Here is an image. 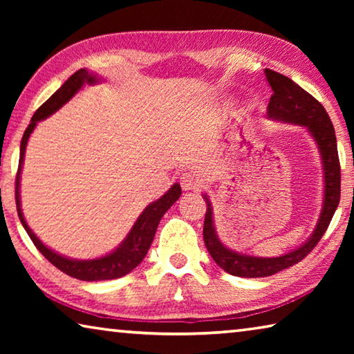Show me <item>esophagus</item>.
<instances>
[{
  "label": "esophagus",
  "mask_w": 354,
  "mask_h": 354,
  "mask_svg": "<svg viewBox=\"0 0 354 354\" xmlns=\"http://www.w3.org/2000/svg\"><path fill=\"white\" fill-rule=\"evenodd\" d=\"M179 183H181V187L184 190H195L201 187L203 179L200 178V175H196V173L187 171V173H183L181 178H179Z\"/></svg>",
  "instance_id": "34e87169"
}]
</instances>
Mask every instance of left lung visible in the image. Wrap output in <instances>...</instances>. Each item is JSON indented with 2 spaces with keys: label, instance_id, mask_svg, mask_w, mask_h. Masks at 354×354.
I'll return each instance as SVG.
<instances>
[{
  "label": "left lung",
  "instance_id": "1",
  "mask_svg": "<svg viewBox=\"0 0 354 354\" xmlns=\"http://www.w3.org/2000/svg\"><path fill=\"white\" fill-rule=\"evenodd\" d=\"M266 77L273 91L270 103L267 106L268 118L299 124V127L306 128L310 136L314 137L323 164L325 196H323V207L313 236L301 247L278 257H256L236 253V251L226 248L220 242L217 232H215L211 200L207 198L206 194L203 195L207 205L203 237H205L209 254L225 272L241 278L272 277V274L295 266V263L304 259L319 243L322 236L325 234L340 200V162L337 154V140H335L334 127L325 107L313 95L308 93L287 76L278 73V71L266 68Z\"/></svg>",
  "mask_w": 354,
  "mask_h": 354
}]
</instances>
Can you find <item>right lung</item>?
Segmentation results:
<instances>
[{"instance_id":"1","label":"right lung","mask_w":354,"mask_h":354,"mask_svg":"<svg viewBox=\"0 0 354 354\" xmlns=\"http://www.w3.org/2000/svg\"><path fill=\"white\" fill-rule=\"evenodd\" d=\"M100 77L93 73H88L86 68L77 70L75 75H71L67 81L62 84V87L56 91L55 93L48 98L44 104H41L31 118V123L26 128L25 134H23L21 145H20V160H19V171H17L15 178V201H17V212L23 227H25L28 236L31 237L35 247L44 254L53 266L57 267L59 270L67 273L68 277L81 279V281H104V279H115L122 278L129 272H133L134 268L139 266L143 261V257L147 256L149 247L158 230V225L160 218L164 217V214L169 211L179 196H181V187L179 184H173L170 190L165 195L160 196L158 201L151 203L145 207L139 218L136 220L134 226L131 227L129 234L127 239L118 245V247L112 251V253L97 257V259H70L62 254L56 253V251L45 247L44 243L39 241V237L34 234L31 227L28 226L25 217H23L21 211V203H20V173L23 167V159H25V151L28 145V139L34 128L37 127V122L50 117L51 113H55L57 109L70 101L75 97V93L80 91L84 84H97Z\"/></svg>"}]
</instances>
